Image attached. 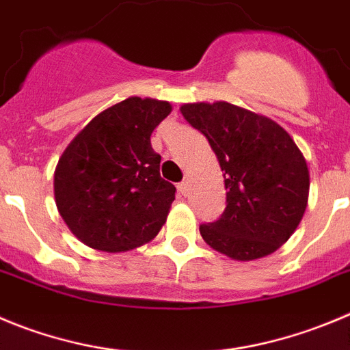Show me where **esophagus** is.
I'll use <instances>...</instances> for the list:
<instances>
[{
  "instance_id": "esophagus-1",
  "label": "esophagus",
  "mask_w": 350,
  "mask_h": 350,
  "mask_svg": "<svg viewBox=\"0 0 350 350\" xmlns=\"http://www.w3.org/2000/svg\"><path fill=\"white\" fill-rule=\"evenodd\" d=\"M178 190H179V193H181V195L188 193V190H190V185H188V181H181V183H179Z\"/></svg>"
}]
</instances>
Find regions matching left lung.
Segmentation results:
<instances>
[{
  "label": "left lung",
  "instance_id": "left-lung-1",
  "mask_svg": "<svg viewBox=\"0 0 350 350\" xmlns=\"http://www.w3.org/2000/svg\"><path fill=\"white\" fill-rule=\"evenodd\" d=\"M219 160L226 208L202 224L207 245L233 260H256L278 250L302 221L309 169L292 136L273 119L228 101L181 105Z\"/></svg>",
  "mask_w": 350,
  "mask_h": 350
}]
</instances>
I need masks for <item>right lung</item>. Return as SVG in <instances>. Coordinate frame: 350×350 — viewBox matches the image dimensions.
Masks as SVG:
<instances>
[{"label":"right lung","instance_id":"add662e5","mask_svg":"<svg viewBox=\"0 0 350 350\" xmlns=\"http://www.w3.org/2000/svg\"><path fill=\"white\" fill-rule=\"evenodd\" d=\"M169 101L131 96L90 120L55 169V202L72 234L103 252L148 243L164 226L176 188L160 178L150 136Z\"/></svg>","mask_w":350,"mask_h":350}]
</instances>
